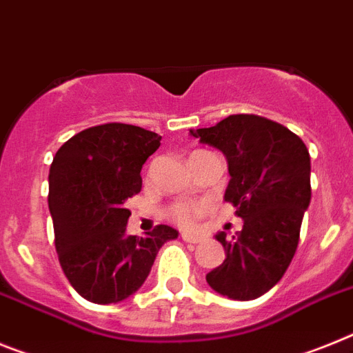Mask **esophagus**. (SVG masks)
I'll list each match as a JSON object with an SVG mask.
<instances>
[{
    "label": "esophagus",
    "mask_w": 353,
    "mask_h": 353,
    "mask_svg": "<svg viewBox=\"0 0 353 353\" xmlns=\"http://www.w3.org/2000/svg\"><path fill=\"white\" fill-rule=\"evenodd\" d=\"M182 239L185 243H200L201 237L196 236V234H189V232H182Z\"/></svg>",
    "instance_id": "34e87169"
}]
</instances>
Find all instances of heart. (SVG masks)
<instances>
[{
    "label": "heart",
    "mask_w": 353,
    "mask_h": 353,
    "mask_svg": "<svg viewBox=\"0 0 353 353\" xmlns=\"http://www.w3.org/2000/svg\"><path fill=\"white\" fill-rule=\"evenodd\" d=\"M205 203H192V201H179L168 209V216L180 227H191L196 223L201 214L205 212Z\"/></svg>",
    "instance_id": "heart-1"
}]
</instances>
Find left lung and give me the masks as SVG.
<instances>
[{
	"mask_svg": "<svg viewBox=\"0 0 353 353\" xmlns=\"http://www.w3.org/2000/svg\"><path fill=\"white\" fill-rule=\"evenodd\" d=\"M191 135L227 157L225 201L245 221L232 239L216 234L227 257L207 282L232 300H255L284 276L296 252L311 203L309 150L289 128L255 114H234Z\"/></svg>",
	"mask_w": 353,
	"mask_h": 353,
	"instance_id": "1",
	"label": "left lung"
}]
</instances>
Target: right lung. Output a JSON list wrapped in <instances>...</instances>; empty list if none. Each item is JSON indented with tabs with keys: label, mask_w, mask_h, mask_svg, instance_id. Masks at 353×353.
Segmentation results:
<instances>
[{
	"label": "right lung",
	"mask_w": 353,
	"mask_h": 353,
	"mask_svg": "<svg viewBox=\"0 0 353 353\" xmlns=\"http://www.w3.org/2000/svg\"><path fill=\"white\" fill-rule=\"evenodd\" d=\"M141 126L107 123L65 141L50 168V205L60 266L92 303H117L144 284L157 254L179 232L157 225L128 236L126 200L141 191V168L161 146Z\"/></svg>",
	"instance_id": "right-lung-1"
}]
</instances>
